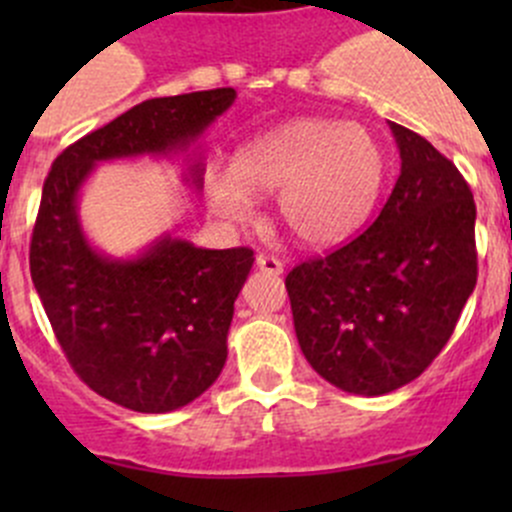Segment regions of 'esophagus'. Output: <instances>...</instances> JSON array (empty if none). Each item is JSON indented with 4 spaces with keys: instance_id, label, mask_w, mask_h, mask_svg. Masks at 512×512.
<instances>
[{
    "instance_id": "obj_1",
    "label": "esophagus",
    "mask_w": 512,
    "mask_h": 512,
    "mask_svg": "<svg viewBox=\"0 0 512 512\" xmlns=\"http://www.w3.org/2000/svg\"><path fill=\"white\" fill-rule=\"evenodd\" d=\"M255 262L262 272H267V275H282V270H285V265L272 255H257Z\"/></svg>"
}]
</instances>
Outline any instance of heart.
<instances>
[{"mask_svg":"<svg viewBox=\"0 0 512 512\" xmlns=\"http://www.w3.org/2000/svg\"><path fill=\"white\" fill-rule=\"evenodd\" d=\"M384 173V153L364 126L294 118L237 148L232 170H208L205 195L215 213L242 223L252 198L277 193V218L289 237L329 247L366 223Z\"/></svg>","mask_w":512,"mask_h":512,"instance_id":"obj_1","label":"heart"}]
</instances>
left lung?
I'll use <instances>...</instances> for the list:
<instances>
[{"label": "left lung", "mask_w": 512, "mask_h": 512, "mask_svg": "<svg viewBox=\"0 0 512 512\" xmlns=\"http://www.w3.org/2000/svg\"><path fill=\"white\" fill-rule=\"evenodd\" d=\"M401 173L379 218L285 287L302 354L322 379L381 396L441 354L476 287V203L456 165L389 123Z\"/></svg>", "instance_id": "obj_1"}]
</instances>
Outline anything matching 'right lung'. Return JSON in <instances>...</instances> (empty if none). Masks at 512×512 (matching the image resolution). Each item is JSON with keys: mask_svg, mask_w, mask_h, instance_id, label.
Here are the masks:
<instances>
[{"mask_svg": "<svg viewBox=\"0 0 512 512\" xmlns=\"http://www.w3.org/2000/svg\"><path fill=\"white\" fill-rule=\"evenodd\" d=\"M235 96L213 89L138 103L71 143L44 180L29 247L36 294L79 379L138 414H168L213 386L255 255L203 250L165 232L141 255L108 257L84 235L81 188L106 160L188 151ZM185 180L200 190L203 160Z\"/></svg>", "mask_w": 512, "mask_h": 512, "instance_id": "add662e5", "label": "right lung"}]
</instances>
